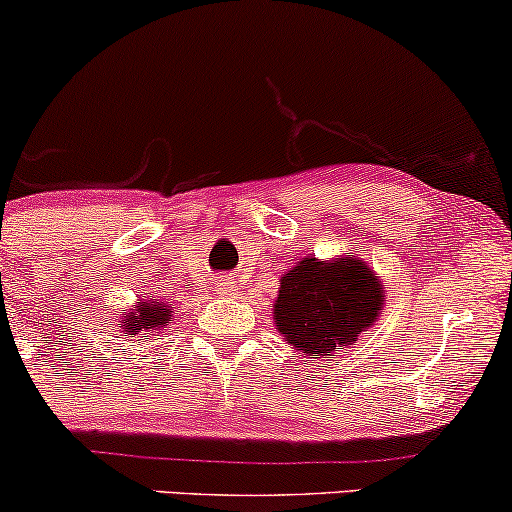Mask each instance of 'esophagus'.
<instances>
[{
  "instance_id": "obj_1",
  "label": "esophagus",
  "mask_w": 512,
  "mask_h": 512,
  "mask_svg": "<svg viewBox=\"0 0 512 512\" xmlns=\"http://www.w3.org/2000/svg\"><path fill=\"white\" fill-rule=\"evenodd\" d=\"M217 295L219 298H236L238 295V283L233 279H226V276H219L217 279Z\"/></svg>"
}]
</instances>
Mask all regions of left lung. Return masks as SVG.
I'll return each mask as SVG.
<instances>
[{"instance_id": "left-lung-1", "label": "left lung", "mask_w": 512, "mask_h": 512, "mask_svg": "<svg viewBox=\"0 0 512 512\" xmlns=\"http://www.w3.org/2000/svg\"><path fill=\"white\" fill-rule=\"evenodd\" d=\"M279 281L274 326L303 357L353 348L386 305L381 276L350 252L329 260L303 257Z\"/></svg>"}]
</instances>
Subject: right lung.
<instances>
[{"label":"right lung","mask_w":512,"mask_h":512,"mask_svg":"<svg viewBox=\"0 0 512 512\" xmlns=\"http://www.w3.org/2000/svg\"><path fill=\"white\" fill-rule=\"evenodd\" d=\"M171 324H174L171 305L166 300H155L152 295H143L133 307L123 310V315L119 317V336L140 346L147 338L157 341V336L171 329Z\"/></svg>","instance_id":"right-lung-1"}]
</instances>
